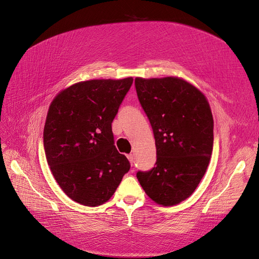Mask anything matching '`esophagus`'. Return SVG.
Listing matches in <instances>:
<instances>
[{"label": "esophagus", "instance_id": "34e87169", "mask_svg": "<svg viewBox=\"0 0 259 259\" xmlns=\"http://www.w3.org/2000/svg\"><path fill=\"white\" fill-rule=\"evenodd\" d=\"M126 156H127V159H128V161L131 162V164H132V165H133V154H132V153H130V154H127Z\"/></svg>", "mask_w": 259, "mask_h": 259}]
</instances>
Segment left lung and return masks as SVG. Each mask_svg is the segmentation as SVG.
Masks as SVG:
<instances>
[{"label": "left lung", "mask_w": 259, "mask_h": 259, "mask_svg": "<svg viewBox=\"0 0 259 259\" xmlns=\"http://www.w3.org/2000/svg\"><path fill=\"white\" fill-rule=\"evenodd\" d=\"M135 88L156 147L154 167L137 171L138 182L158 204H178L193 193L208 166L214 143L209 105L179 77H136Z\"/></svg>", "instance_id": "1"}]
</instances>
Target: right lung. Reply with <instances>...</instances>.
Wrapping results in <instances>:
<instances>
[{
	"mask_svg": "<svg viewBox=\"0 0 259 259\" xmlns=\"http://www.w3.org/2000/svg\"><path fill=\"white\" fill-rule=\"evenodd\" d=\"M133 77L91 80L60 92L43 133L52 173L70 199L96 206L112 197L131 164L114 146L111 124Z\"/></svg>",
	"mask_w": 259,
	"mask_h": 259,
	"instance_id": "right-lung-1",
	"label": "right lung"
}]
</instances>
